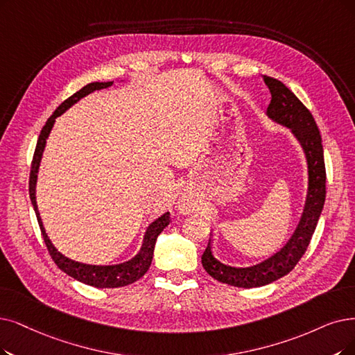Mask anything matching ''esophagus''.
Here are the masks:
<instances>
[{
	"label": "esophagus",
	"mask_w": 355,
	"mask_h": 355,
	"mask_svg": "<svg viewBox=\"0 0 355 355\" xmlns=\"http://www.w3.org/2000/svg\"><path fill=\"white\" fill-rule=\"evenodd\" d=\"M179 209H180V212H187V211H188V207H187V202H185V201L180 202Z\"/></svg>",
	"instance_id": "1"
}]
</instances>
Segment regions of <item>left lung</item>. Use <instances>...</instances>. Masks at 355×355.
I'll return each instance as SVG.
<instances>
[{
    "instance_id": "1",
    "label": "left lung",
    "mask_w": 355,
    "mask_h": 355,
    "mask_svg": "<svg viewBox=\"0 0 355 355\" xmlns=\"http://www.w3.org/2000/svg\"><path fill=\"white\" fill-rule=\"evenodd\" d=\"M271 92V103L266 115L274 122L287 126L299 141L307 160L309 187L303 214L288 242L272 257L248 268H236L220 262L212 253V239L202 253L205 271L220 282L233 287H262L287 275L304 254L315 233L326 196V170L323 160L322 137L309 109L279 80L263 76Z\"/></svg>"
}]
</instances>
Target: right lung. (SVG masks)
I'll list each match as a JSON object with an SVG mask.
<instances>
[{"instance_id": "add662e5", "label": "right lung", "mask_w": 355, "mask_h": 355, "mask_svg": "<svg viewBox=\"0 0 355 355\" xmlns=\"http://www.w3.org/2000/svg\"><path fill=\"white\" fill-rule=\"evenodd\" d=\"M112 84H113V81L90 83V84H87V86H84L81 90H78L77 93H74L71 97H68L67 101L62 102L58 106V109L53 112V115L46 121L45 126L40 131L37 144H36V150H35V155H33L32 168H31V180H29L31 201H32V205H33L35 212H36L42 236H44L45 245L49 250V254L52 257L53 262L58 265V268L62 269V271L65 274H68L69 277H73L74 279H77L80 282H84V284L92 286V287H97V288L125 287L128 284H132V282L139 279L148 271V268H150L151 261H153L155 240H157L159 234L166 229L167 224L170 223L168 212H164L162 217H159L157 220H154L147 227V232L144 234V240H143V245H141L139 252L130 261L122 262V263H116V265L83 263V262H77L74 259L67 258L65 254H62L58 249L55 248V245L51 242V239L48 237V233L45 230L44 223H42L39 209H37V204H36V180H37V172H39L40 160H42V154H44V150H45V146H46V139L51 134V130H52V126L55 123V119L61 116L62 113L67 109L73 106L74 103H77L80 98L86 97L87 94L93 93L94 90L110 87Z\"/></svg>"}]
</instances>
